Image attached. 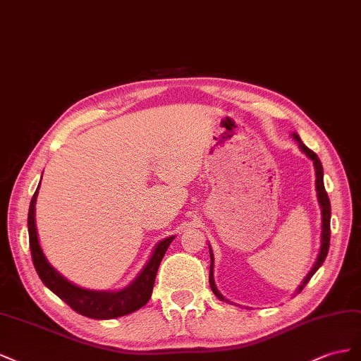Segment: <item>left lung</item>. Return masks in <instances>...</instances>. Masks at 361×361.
Segmentation results:
<instances>
[{"label":"left lung","instance_id":"left-lung-1","mask_svg":"<svg viewBox=\"0 0 361 361\" xmlns=\"http://www.w3.org/2000/svg\"><path fill=\"white\" fill-rule=\"evenodd\" d=\"M295 137V140L298 142V145H300L301 151L305 152V156H308V159L313 160V164H314V171H316V192H317V201H319V205H321V210H322V233H321V250H319V254H317V259L313 264V267L310 269V272L307 274V276L302 280L301 286L298 287V293H300L305 284L310 281V278L316 274V271L319 269V267L322 266L324 260L326 259V254H328V250H329V219H331V204H329V198L326 195V190H325V186H324V168H322V163L321 160H319V157L316 156V154L308 149L304 143L301 142L300 136L296 135V133H293L292 135ZM210 275H209V280H210V287L213 293L219 298L221 301H225V302H230L226 298L222 296V293L216 289V284H214V280H213V267H214V257H213V251L210 248Z\"/></svg>","mask_w":361,"mask_h":361}]
</instances>
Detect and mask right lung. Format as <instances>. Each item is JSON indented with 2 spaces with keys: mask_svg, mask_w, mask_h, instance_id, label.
Returning a JSON list of instances; mask_svg holds the SVG:
<instances>
[{
  "mask_svg": "<svg viewBox=\"0 0 361 361\" xmlns=\"http://www.w3.org/2000/svg\"><path fill=\"white\" fill-rule=\"evenodd\" d=\"M39 186L33 195L28 209V235H30V251L36 267V272L48 289L56 293L61 301H65L72 310L90 319H115L130 314L145 305L152 293L154 281L159 271L160 262L164 252L169 248L173 235L163 239L154 248L148 263L140 271V274L122 290L107 292V290H89L78 287L68 281L66 278L59 274L47 260V257L40 248L36 231L35 221V205L37 198Z\"/></svg>",
  "mask_w": 361,
  "mask_h": 361,
  "instance_id": "right-lung-1",
  "label": "right lung"
}]
</instances>
